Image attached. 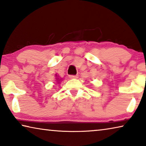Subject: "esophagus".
Segmentation results:
<instances>
[{
  "instance_id": "esophagus-1",
  "label": "esophagus",
  "mask_w": 146,
  "mask_h": 146,
  "mask_svg": "<svg viewBox=\"0 0 146 146\" xmlns=\"http://www.w3.org/2000/svg\"><path fill=\"white\" fill-rule=\"evenodd\" d=\"M70 78H78V75H70Z\"/></svg>"
}]
</instances>
